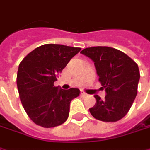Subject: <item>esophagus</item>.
<instances>
[{
  "mask_svg": "<svg viewBox=\"0 0 150 150\" xmlns=\"http://www.w3.org/2000/svg\"><path fill=\"white\" fill-rule=\"evenodd\" d=\"M80 95L82 97H86V96H88V94L86 93H84V92H81L80 93Z\"/></svg>",
  "mask_w": 150,
  "mask_h": 150,
  "instance_id": "esophagus-1",
  "label": "esophagus"
}]
</instances>
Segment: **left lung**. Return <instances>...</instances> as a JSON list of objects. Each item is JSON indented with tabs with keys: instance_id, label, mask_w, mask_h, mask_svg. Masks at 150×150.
<instances>
[{
	"instance_id": "1",
	"label": "left lung",
	"mask_w": 150,
	"mask_h": 150,
	"mask_svg": "<svg viewBox=\"0 0 150 150\" xmlns=\"http://www.w3.org/2000/svg\"><path fill=\"white\" fill-rule=\"evenodd\" d=\"M80 53L94 62L98 80L106 91L104 99L98 95L95 105L89 108L93 117L102 122L121 120L131 108L137 94L139 71L130 57L109 47H93Z\"/></svg>"
}]
</instances>
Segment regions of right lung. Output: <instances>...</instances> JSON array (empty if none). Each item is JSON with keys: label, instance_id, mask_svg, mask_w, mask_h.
Listing matches in <instances>:
<instances>
[{"label": "right lung", "instance_id": "right-lung-1", "mask_svg": "<svg viewBox=\"0 0 150 150\" xmlns=\"http://www.w3.org/2000/svg\"><path fill=\"white\" fill-rule=\"evenodd\" d=\"M80 50L61 44H44L19 63L16 79L19 98L28 117L38 126L52 128L67 120L71 100L79 96V89H59L54 82Z\"/></svg>", "mask_w": 150, "mask_h": 150}]
</instances>
